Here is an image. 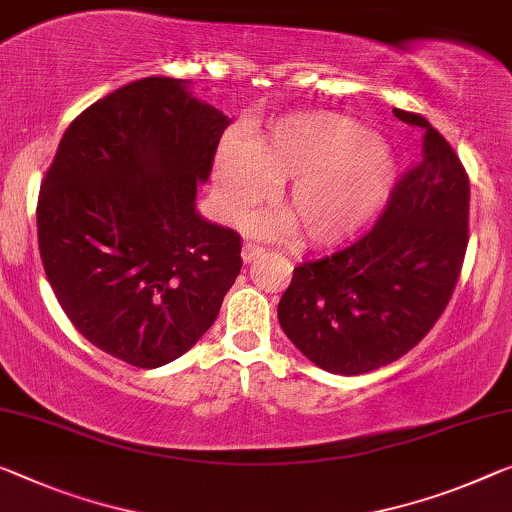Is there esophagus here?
Here are the masks:
<instances>
[{
	"label": "esophagus",
	"mask_w": 512,
	"mask_h": 512,
	"mask_svg": "<svg viewBox=\"0 0 512 512\" xmlns=\"http://www.w3.org/2000/svg\"><path fill=\"white\" fill-rule=\"evenodd\" d=\"M265 254V249L261 247V245H256V242H245V245H242V261L245 263H251V261H256L258 256H263Z\"/></svg>",
	"instance_id": "esophagus-1"
}]
</instances>
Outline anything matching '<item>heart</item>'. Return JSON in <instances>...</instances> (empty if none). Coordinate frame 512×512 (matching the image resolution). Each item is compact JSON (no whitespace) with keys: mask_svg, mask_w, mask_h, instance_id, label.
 <instances>
[{"mask_svg":"<svg viewBox=\"0 0 512 512\" xmlns=\"http://www.w3.org/2000/svg\"><path fill=\"white\" fill-rule=\"evenodd\" d=\"M393 160L371 132L336 114H293L265 135L226 141L215 157V192L224 215L238 219L267 199L272 180H286L288 222L258 219V231L293 226L309 245L355 235L389 199Z\"/></svg>","mask_w":512,"mask_h":512,"instance_id":"heart-1","label":"heart"}]
</instances>
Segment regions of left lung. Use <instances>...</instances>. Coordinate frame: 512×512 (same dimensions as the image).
I'll use <instances>...</instances> for the list:
<instances>
[{
    "instance_id": "obj_1",
    "label": "left lung",
    "mask_w": 512,
    "mask_h": 512,
    "mask_svg": "<svg viewBox=\"0 0 512 512\" xmlns=\"http://www.w3.org/2000/svg\"><path fill=\"white\" fill-rule=\"evenodd\" d=\"M423 155L393 185L359 240L293 270L279 322L295 348L329 373L361 375L407 355L442 316L469 242V176L421 114Z\"/></svg>"
}]
</instances>
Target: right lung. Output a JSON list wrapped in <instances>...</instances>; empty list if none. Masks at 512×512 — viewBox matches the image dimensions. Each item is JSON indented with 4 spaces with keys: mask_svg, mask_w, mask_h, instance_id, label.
<instances>
[{
    "mask_svg": "<svg viewBox=\"0 0 512 512\" xmlns=\"http://www.w3.org/2000/svg\"><path fill=\"white\" fill-rule=\"evenodd\" d=\"M229 123L185 80L144 77L86 107L43 178L47 281L77 332L125 364L190 350L240 274V235L194 206Z\"/></svg>",
    "mask_w": 512,
    "mask_h": 512,
    "instance_id": "right-lung-1",
    "label": "right lung"
}]
</instances>
